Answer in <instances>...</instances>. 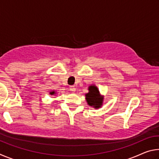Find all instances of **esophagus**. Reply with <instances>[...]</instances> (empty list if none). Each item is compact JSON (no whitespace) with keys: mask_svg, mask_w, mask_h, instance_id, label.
<instances>
[{"mask_svg":"<svg viewBox=\"0 0 159 159\" xmlns=\"http://www.w3.org/2000/svg\"><path fill=\"white\" fill-rule=\"evenodd\" d=\"M69 90H70V91H71V92H75V91H76V88H75V86L71 85V86H70Z\"/></svg>","mask_w":159,"mask_h":159,"instance_id":"34e87169","label":"esophagus"}]
</instances>
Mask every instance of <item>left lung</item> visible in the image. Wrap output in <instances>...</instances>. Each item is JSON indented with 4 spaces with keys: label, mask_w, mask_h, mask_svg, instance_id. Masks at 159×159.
<instances>
[{
    "label": "left lung",
    "mask_w": 159,
    "mask_h": 159,
    "mask_svg": "<svg viewBox=\"0 0 159 159\" xmlns=\"http://www.w3.org/2000/svg\"><path fill=\"white\" fill-rule=\"evenodd\" d=\"M88 90H89V93L85 94V99L88 102V104L97 109L101 107L103 98L100 97L98 88L95 85H90Z\"/></svg>",
    "instance_id": "left-lung-1"
}]
</instances>
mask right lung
<instances>
[{
    "label": "right lung",
    "instance_id": "1",
    "mask_svg": "<svg viewBox=\"0 0 159 159\" xmlns=\"http://www.w3.org/2000/svg\"><path fill=\"white\" fill-rule=\"evenodd\" d=\"M50 94V95H54V94H55V91H52V92H51Z\"/></svg>",
    "mask_w": 159,
    "mask_h": 159
}]
</instances>
